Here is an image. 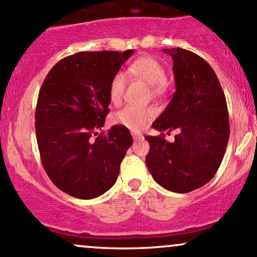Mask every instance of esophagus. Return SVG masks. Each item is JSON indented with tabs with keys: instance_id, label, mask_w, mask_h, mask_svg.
<instances>
[{
	"instance_id": "1",
	"label": "esophagus",
	"mask_w": 257,
	"mask_h": 257,
	"mask_svg": "<svg viewBox=\"0 0 257 257\" xmlns=\"http://www.w3.org/2000/svg\"><path fill=\"white\" fill-rule=\"evenodd\" d=\"M132 135L134 140H143L144 139V135L140 134V133H132Z\"/></svg>"
}]
</instances>
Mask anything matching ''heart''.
<instances>
[{
	"label": "heart",
	"instance_id": "obj_1",
	"mask_svg": "<svg viewBox=\"0 0 257 257\" xmlns=\"http://www.w3.org/2000/svg\"><path fill=\"white\" fill-rule=\"evenodd\" d=\"M131 71L144 79L146 83L153 87L156 93H162L167 82V71L164 66L152 57H141L132 64ZM126 84V76L124 72H117L113 76L108 87V98L112 104L117 105L122 101ZM156 116L153 107H140V106H125L117 112L112 118L114 124L124 126L133 132H139L151 122Z\"/></svg>",
	"mask_w": 257,
	"mask_h": 257
}]
</instances>
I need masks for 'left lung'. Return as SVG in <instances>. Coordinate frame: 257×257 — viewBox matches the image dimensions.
I'll return each instance as SVG.
<instances>
[{
	"label": "left lung",
	"instance_id": "8db88e82",
	"mask_svg": "<svg viewBox=\"0 0 257 257\" xmlns=\"http://www.w3.org/2000/svg\"><path fill=\"white\" fill-rule=\"evenodd\" d=\"M174 60L176 90L153 122L158 132L178 131L175 140L146 137V164L156 182L176 193H187L210 181L228 143L227 102L214 70L203 58L182 48L163 49ZM163 134V133H162Z\"/></svg>",
	"mask_w": 257,
	"mask_h": 257
}]
</instances>
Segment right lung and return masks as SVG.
<instances>
[{
  "label": "right lung",
  "mask_w": 257,
  "mask_h": 257,
  "mask_svg": "<svg viewBox=\"0 0 257 257\" xmlns=\"http://www.w3.org/2000/svg\"><path fill=\"white\" fill-rule=\"evenodd\" d=\"M134 53L79 52L52 67L40 89L35 114L42 166L59 190L93 199L114 185L133 144L124 126L105 124L112 77Z\"/></svg>",
  "instance_id": "add662e5"
}]
</instances>
